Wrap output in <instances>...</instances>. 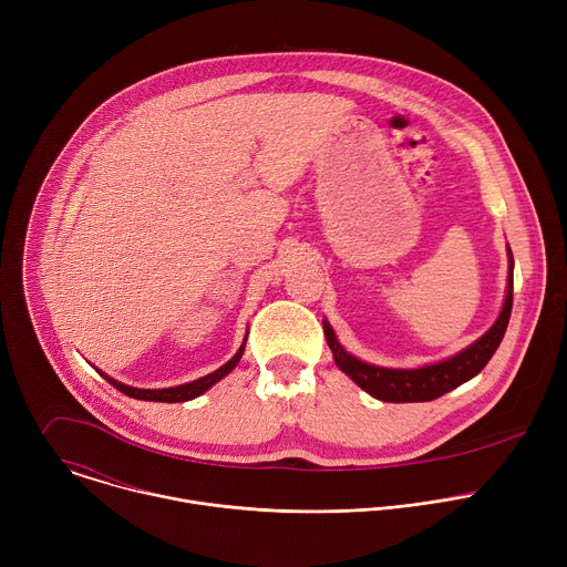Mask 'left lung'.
Here are the masks:
<instances>
[{
    "mask_svg": "<svg viewBox=\"0 0 567 567\" xmlns=\"http://www.w3.org/2000/svg\"><path fill=\"white\" fill-rule=\"evenodd\" d=\"M507 256H509V276H507V293H505L501 316L487 332H484L477 341H473L468 348H464L462 352L422 368H403V370L383 368L350 354L337 339L330 322L322 320V330H326V339L334 354V363L368 394H372L379 401H392V403L431 401L451 392L464 381L473 379L484 365L489 363L509 326L512 302H514V256L509 247H507Z\"/></svg>",
    "mask_w": 567,
    "mask_h": 567,
    "instance_id": "left-lung-1",
    "label": "left lung"
}]
</instances>
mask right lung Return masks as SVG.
I'll use <instances>...</instances> for the list:
<instances>
[{"instance_id": "right-lung-1", "label": "right lung", "mask_w": 567, "mask_h": 567, "mask_svg": "<svg viewBox=\"0 0 567 567\" xmlns=\"http://www.w3.org/2000/svg\"><path fill=\"white\" fill-rule=\"evenodd\" d=\"M245 346H247V339H245V343L239 346V350L235 352V357L230 359V361H226L221 368H217L215 372H210V374H206V377H199V379H195V381H190V383H182V385H173V388H132V385H125V383H121V381H116V379H112L110 374H105V372H101L99 368V372H101V377L103 379H107L116 390H121L123 394H127V396H132V399H141V401H164V403H179V401H190V399H195V396H199V394H204L208 388H213L217 381H221L226 374H230L233 372V368L239 363V359H241V354H245Z\"/></svg>"}]
</instances>
